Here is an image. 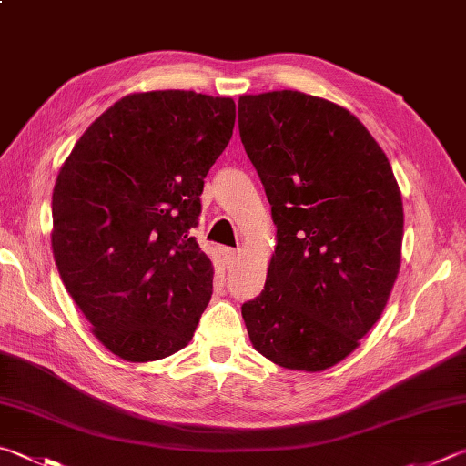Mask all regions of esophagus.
<instances>
[{
    "instance_id": "obj_1",
    "label": "esophagus",
    "mask_w": 466,
    "mask_h": 466,
    "mask_svg": "<svg viewBox=\"0 0 466 466\" xmlns=\"http://www.w3.org/2000/svg\"><path fill=\"white\" fill-rule=\"evenodd\" d=\"M224 257H226V262H228V265H232V262L240 257V250L226 248V250H224Z\"/></svg>"
}]
</instances>
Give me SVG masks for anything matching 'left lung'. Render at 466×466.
I'll use <instances>...</instances> for the list:
<instances>
[{
  "mask_svg": "<svg viewBox=\"0 0 466 466\" xmlns=\"http://www.w3.org/2000/svg\"><path fill=\"white\" fill-rule=\"evenodd\" d=\"M238 128L277 226L265 289L242 306L250 342L279 367H334L375 326L400 273L391 165L349 109L301 91L242 96Z\"/></svg>",
  "mask_w": 466,
  "mask_h": 466,
  "instance_id": "obj_1",
  "label": "left lung"
}]
</instances>
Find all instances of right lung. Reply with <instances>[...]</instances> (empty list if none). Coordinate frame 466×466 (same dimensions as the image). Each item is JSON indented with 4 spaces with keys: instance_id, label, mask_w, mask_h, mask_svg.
<instances>
[{
    "instance_id": "add662e5",
    "label": "right lung",
    "mask_w": 466,
    "mask_h": 466,
    "mask_svg": "<svg viewBox=\"0 0 466 466\" xmlns=\"http://www.w3.org/2000/svg\"><path fill=\"white\" fill-rule=\"evenodd\" d=\"M230 97L132 93L77 140L53 191V255L97 340L148 362L187 346L214 267L191 236L199 196L232 138Z\"/></svg>"
}]
</instances>
